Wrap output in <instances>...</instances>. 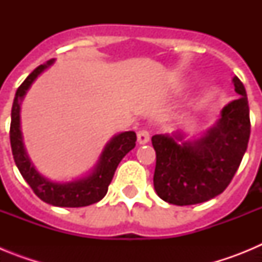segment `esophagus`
<instances>
[{"mask_svg":"<svg viewBox=\"0 0 262 262\" xmlns=\"http://www.w3.org/2000/svg\"><path fill=\"white\" fill-rule=\"evenodd\" d=\"M149 142V133L147 129H140L138 133V143L139 144H147Z\"/></svg>","mask_w":262,"mask_h":262,"instance_id":"1","label":"esophagus"}]
</instances>
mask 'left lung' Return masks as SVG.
Wrapping results in <instances>:
<instances>
[{
    "mask_svg": "<svg viewBox=\"0 0 262 262\" xmlns=\"http://www.w3.org/2000/svg\"><path fill=\"white\" fill-rule=\"evenodd\" d=\"M232 82L240 97L222 108L216 123L201 138L185 140L181 131L152 136L156 151L154 186L165 202L196 205L212 200L230 185L251 135L247 92L237 77Z\"/></svg>",
    "mask_w": 262,
    "mask_h": 262,
    "instance_id": "left-lung-1",
    "label": "left lung"
}]
</instances>
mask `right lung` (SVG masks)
Here are the masks:
<instances>
[{
  "label": "right lung",
  "mask_w": 262,
  "mask_h": 262,
  "mask_svg": "<svg viewBox=\"0 0 262 262\" xmlns=\"http://www.w3.org/2000/svg\"><path fill=\"white\" fill-rule=\"evenodd\" d=\"M53 62L55 60L51 59L46 64H41L34 69L18 88L11 107V152L15 165L19 169L25 181L43 202L57 207H84L97 203L106 195L108 185L114 177L120 160L135 147L136 134L134 131H126L113 136L99 155L96 166L92 169L89 174L84 177L76 178L68 182H56L40 174L32 164L23 144V136L20 131V103L31 88L32 82L46 69L50 68Z\"/></svg>",
  "instance_id": "add662e5"
}]
</instances>
